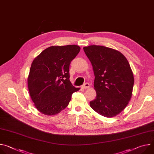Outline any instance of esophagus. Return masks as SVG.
Instances as JSON below:
<instances>
[{"label": "esophagus", "mask_w": 154, "mask_h": 154, "mask_svg": "<svg viewBox=\"0 0 154 154\" xmlns=\"http://www.w3.org/2000/svg\"><path fill=\"white\" fill-rule=\"evenodd\" d=\"M82 87L84 89H87V88H88L90 87V84L88 83H84Z\"/></svg>", "instance_id": "1"}]
</instances>
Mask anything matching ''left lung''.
<instances>
[{
  "mask_svg": "<svg viewBox=\"0 0 154 154\" xmlns=\"http://www.w3.org/2000/svg\"><path fill=\"white\" fill-rule=\"evenodd\" d=\"M94 73L96 97L90 102L100 115L111 118L120 113L130 101L134 78L130 64L120 52L102 46L84 47Z\"/></svg>",
  "mask_w": 154,
  "mask_h": 154,
  "instance_id": "obj_1",
  "label": "left lung"
}]
</instances>
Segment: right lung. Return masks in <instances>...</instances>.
I'll list each match as a JSON object with an SVG mask.
<instances>
[{"label": "right lung", "mask_w": 154, "mask_h": 154, "mask_svg": "<svg viewBox=\"0 0 154 154\" xmlns=\"http://www.w3.org/2000/svg\"><path fill=\"white\" fill-rule=\"evenodd\" d=\"M80 51L77 45L51 46L33 61L28 88L35 107L41 113L58 114L68 105L72 94L80 90L69 80V65Z\"/></svg>", "instance_id": "add662e5"}]
</instances>
